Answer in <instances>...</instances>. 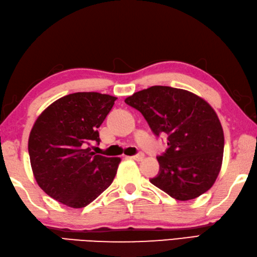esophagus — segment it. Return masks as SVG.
<instances>
[{"label": "esophagus", "instance_id": "obj_1", "mask_svg": "<svg viewBox=\"0 0 257 257\" xmlns=\"http://www.w3.org/2000/svg\"><path fill=\"white\" fill-rule=\"evenodd\" d=\"M144 157H145V155L143 153H139V154H137V155H135V156H132V158L133 160H135V161H137V162H141V161H143L144 160Z\"/></svg>", "mask_w": 257, "mask_h": 257}]
</instances>
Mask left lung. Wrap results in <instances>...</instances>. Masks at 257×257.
Listing matches in <instances>:
<instances>
[{"instance_id": "8db88e82", "label": "left lung", "mask_w": 257, "mask_h": 257, "mask_svg": "<svg viewBox=\"0 0 257 257\" xmlns=\"http://www.w3.org/2000/svg\"><path fill=\"white\" fill-rule=\"evenodd\" d=\"M156 136L166 134L169 148L157 157L160 173L151 183L179 201L200 197L211 188L221 169L223 130L206 100L182 88L152 86L124 100Z\"/></svg>"}]
</instances>
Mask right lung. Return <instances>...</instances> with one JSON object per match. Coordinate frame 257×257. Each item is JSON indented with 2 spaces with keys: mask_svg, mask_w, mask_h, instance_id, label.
Here are the masks:
<instances>
[{
  "mask_svg": "<svg viewBox=\"0 0 257 257\" xmlns=\"http://www.w3.org/2000/svg\"><path fill=\"white\" fill-rule=\"evenodd\" d=\"M115 96L77 92L53 102L37 118L28 142L37 183L49 197L71 208H84L112 183L120 157L95 155L97 128Z\"/></svg>",
  "mask_w": 257,
  "mask_h": 257,
  "instance_id": "add662e5",
  "label": "right lung"
}]
</instances>
